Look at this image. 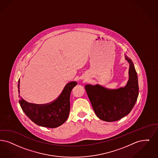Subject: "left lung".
<instances>
[{
	"instance_id": "1",
	"label": "left lung",
	"mask_w": 158,
	"mask_h": 158,
	"mask_svg": "<svg viewBox=\"0 0 158 158\" xmlns=\"http://www.w3.org/2000/svg\"><path fill=\"white\" fill-rule=\"evenodd\" d=\"M130 64L129 80L125 87L116 89L101 85H86L85 89L97 116L105 122H114L127 115L136 102L139 95L137 73L131 58L125 56Z\"/></svg>"
}]
</instances>
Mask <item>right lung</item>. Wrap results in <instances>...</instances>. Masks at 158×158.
<instances>
[{"label":"right lung","instance_id":"obj_1","mask_svg":"<svg viewBox=\"0 0 158 158\" xmlns=\"http://www.w3.org/2000/svg\"><path fill=\"white\" fill-rule=\"evenodd\" d=\"M77 84V82L76 81L69 82L56 100L45 104L27 103L19 95L21 108L25 114L36 124L48 128L57 127L68 118L70 110L71 92ZM19 85L20 80L18 81L19 94Z\"/></svg>","mask_w":158,"mask_h":158}]
</instances>
